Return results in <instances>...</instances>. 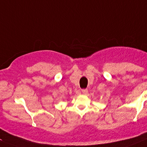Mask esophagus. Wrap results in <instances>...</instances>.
Returning <instances> with one entry per match:
<instances>
[{
	"label": "esophagus",
	"instance_id": "34e87169",
	"mask_svg": "<svg viewBox=\"0 0 147 147\" xmlns=\"http://www.w3.org/2000/svg\"><path fill=\"white\" fill-rule=\"evenodd\" d=\"M82 92L84 94H87V92H88V89H82Z\"/></svg>",
	"mask_w": 147,
	"mask_h": 147
}]
</instances>
